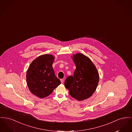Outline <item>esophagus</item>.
I'll return each mask as SVG.
<instances>
[{
  "label": "esophagus",
  "mask_w": 132,
  "mask_h": 132,
  "mask_svg": "<svg viewBox=\"0 0 132 132\" xmlns=\"http://www.w3.org/2000/svg\"><path fill=\"white\" fill-rule=\"evenodd\" d=\"M60 81H61V82L62 83H63L64 82V80H63V79H62L60 80Z\"/></svg>",
  "instance_id": "34e87169"
}]
</instances>
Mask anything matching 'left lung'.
I'll return each mask as SVG.
<instances>
[{
  "mask_svg": "<svg viewBox=\"0 0 132 132\" xmlns=\"http://www.w3.org/2000/svg\"><path fill=\"white\" fill-rule=\"evenodd\" d=\"M76 69L73 76L65 81V87L71 97L82 101L89 98L95 91L99 83V73L91 60L81 53L74 55Z\"/></svg>",
  "mask_w": 132,
  "mask_h": 132,
  "instance_id": "1",
  "label": "left lung"
}]
</instances>
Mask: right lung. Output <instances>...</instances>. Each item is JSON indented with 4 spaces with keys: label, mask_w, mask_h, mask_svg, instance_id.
I'll use <instances>...</instances> for the list:
<instances>
[{
    "label": "right lung",
    "mask_w": 132,
    "mask_h": 132,
    "mask_svg": "<svg viewBox=\"0 0 132 132\" xmlns=\"http://www.w3.org/2000/svg\"><path fill=\"white\" fill-rule=\"evenodd\" d=\"M54 57L41 55L32 62L26 74L27 85L31 93L40 98L46 97L61 84L52 67Z\"/></svg>",
    "instance_id": "1"
}]
</instances>
